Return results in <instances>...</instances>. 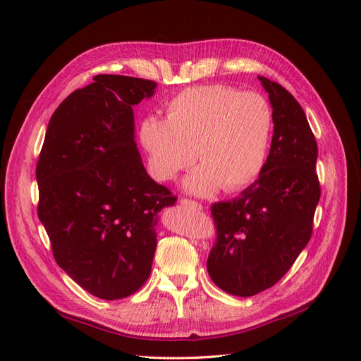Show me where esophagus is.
<instances>
[{
  "mask_svg": "<svg viewBox=\"0 0 361 361\" xmlns=\"http://www.w3.org/2000/svg\"><path fill=\"white\" fill-rule=\"evenodd\" d=\"M181 204H183V206H188V208H192V209H202V204H200V203L189 200V198H183Z\"/></svg>",
  "mask_w": 361,
  "mask_h": 361,
  "instance_id": "34e87169",
  "label": "esophagus"
}]
</instances>
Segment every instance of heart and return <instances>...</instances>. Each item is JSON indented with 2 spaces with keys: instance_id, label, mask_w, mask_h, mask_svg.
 Listing matches in <instances>:
<instances>
[{
  "instance_id": "obj_1",
  "label": "heart",
  "mask_w": 361,
  "mask_h": 361,
  "mask_svg": "<svg viewBox=\"0 0 361 361\" xmlns=\"http://www.w3.org/2000/svg\"><path fill=\"white\" fill-rule=\"evenodd\" d=\"M271 132L273 111L264 96L204 85L176 94L166 105V119L145 118L140 141L153 176L161 181L173 180L197 158L202 166L183 186L189 194L211 195L220 188L242 190L257 178Z\"/></svg>"
}]
</instances>
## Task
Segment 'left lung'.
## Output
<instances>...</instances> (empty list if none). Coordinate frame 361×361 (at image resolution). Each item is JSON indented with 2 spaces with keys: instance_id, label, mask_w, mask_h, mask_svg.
<instances>
[{
  "instance_id": "1",
  "label": "left lung",
  "mask_w": 361,
  "mask_h": 361,
  "mask_svg": "<svg viewBox=\"0 0 361 361\" xmlns=\"http://www.w3.org/2000/svg\"><path fill=\"white\" fill-rule=\"evenodd\" d=\"M273 109L271 147L257 180L214 203L217 240L208 273L234 296L273 287L309 243L319 202L318 147L302 106L279 83L257 75Z\"/></svg>"
}]
</instances>
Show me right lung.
<instances>
[{
  "label": "right lung",
  "instance_id": "right-lung-1",
  "mask_svg": "<svg viewBox=\"0 0 361 361\" xmlns=\"http://www.w3.org/2000/svg\"><path fill=\"white\" fill-rule=\"evenodd\" d=\"M157 83L99 74L54 111L37 163L38 219L59 267L106 301L147 281L158 212L176 197L150 178L135 141L133 105Z\"/></svg>",
  "mask_w": 361,
  "mask_h": 361
}]
</instances>
